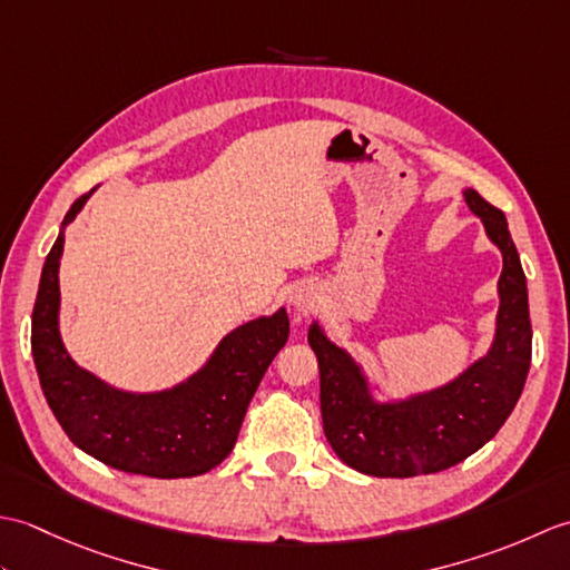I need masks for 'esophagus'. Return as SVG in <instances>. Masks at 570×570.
Segmentation results:
<instances>
[{"label": "esophagus", "instance_id": "1", "mask_svg": "<svg viewBox=\"0 0 570 570\" xmlns=\"http://www.w3.org/2000/svg\"><path fill=\"white\" fill-rule=\"evenodd\" d=\"M294 306H296V311L298 313H304V316H308V313L313 311V308H316V296H313V294H296L294 296Z\"/></svg>", "mask_w": 570, "mask_h": 570}]
</instances>
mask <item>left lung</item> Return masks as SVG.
Wrapping results in <instances>:
<instances>
[{
	"instance_id": "left-lung-1",
	"label": "left lung",
	"mask_w": 570,
	"mask_h": 570,
	"mask_svg": "<svg viewBox=\"0 0 570 570\" xmlns=\"http://www.w3.org/2000/svg\"><path fill=\"white\" fill-rule=\"evenodd\" d=\"M470 210L482 217L502 249L498 335L490 353L451 384L402 404L372 402L360 367L311 325L308 343L321 370V416L337 458L374 478L431 475L463 463L510 419L531 365L527 276L504 213L468 188Z\"/></svg>"
}]
</instances>
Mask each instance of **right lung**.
<instances>
[{"label":"right lung","instance_id":"1","mask_svg":"<svg viewBox=\"0 0 570 570\" xmlns=\"http://www.w3.org/2000/svg\"><path fill=\"white\" fill-rule=\"evenodd\" d=\"M78 198L63 225L80 213ZM58 235L41 272L31 313V353L48 406L68 439L100 463L149 478H193L220 465L235 448L254 392L288 341V316L239 325L198 374L176 390L127 394L80 370L58 335Z\"/></svg>","mask_w":570,"mask_h":570}]
</instances>
